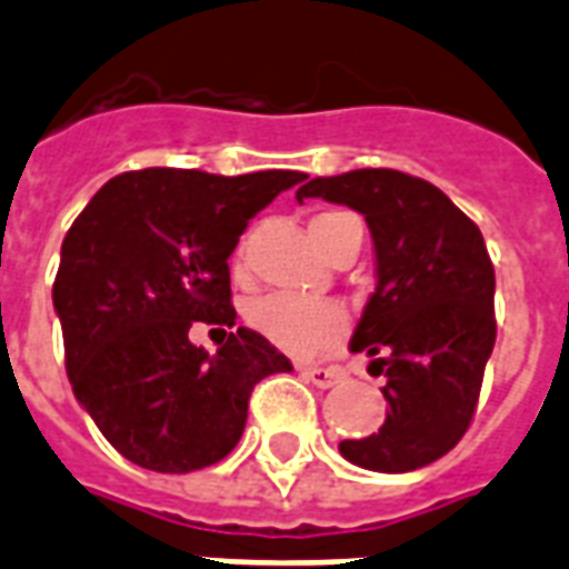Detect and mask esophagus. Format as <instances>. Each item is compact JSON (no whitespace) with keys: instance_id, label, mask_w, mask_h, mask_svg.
Here are the masks:
<instances>
[{"instance_id":"obj_1","label":"esophagus","mask_w":569,"mask_h":569,"mask_svg":"<svg viewBox=\"0 0 569 569\" xmlns=\"http://www.w3.org/2000/svg\"><path fill=\"white\" fill-rule=\"evenodd\" d=\"M307 381H313L316 388H333L337 381H342V370L337 367H298Z\"/></svg>"}]
</instances>
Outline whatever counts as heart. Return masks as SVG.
Instances as JSON below:
<instances>
[{
  "mask_svg": "<svg viewBox=\"0 0 569 569\" xmlns=\"http://www.w3.org/2000/svg\"><path fill=\"white\" fill-rule=\"evenodd\" d=\"M358 220L349 211H322L313 217V236H328L340 223ZM236 259H244V244L238 247ZM247 325L256 333H262L268 342H274L277 349L292 355H319L331 349L342 340V333L349 328L346 310L333 301H307V298H295V295H266L256 298L247 307Z\"/></svg>",
  "mask_w": 569,
  "mask_h": 569,
  "instance_id": "1",
  "label": "heart"
}]
</instances>
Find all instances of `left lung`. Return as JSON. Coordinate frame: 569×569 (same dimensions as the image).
Returning a JSON list of instances; mask_svg holds the SVG:
<instances>
[{"label":"left lung","mask_w":569,"mask_h":569,"mask_svg":"<svg viewBox=\"0 0 569 569\" xmlns=\"http://www.w3.org/2000/svg\"><path fill=\"white\" fill-rule=\"evenodd\" d=\"M361 211L376 247V292L352 333L390 411L379 432L340 441L370 471H415L445 457L475 418L496 346V268L483 236L436 184L397 169H352L298 188Z\"/></svg>","instance_id":"1"}]
</instances>
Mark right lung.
<instances>
[{"label":"right lung","mask_w":569,"mask_h":569,"mask_svg":"<svg viewBox=\"0 0 569 569\" xmlns=\"http://www.w3.org/2000/svg\"><path fill=\"white\" fill-rule=\"evenodd\" d=\"M303 179L295 169H137L107 181L68 229L53 283L64 370L133 466L184 475L220 462L244 432L256 381L292 370L250 328L217 355L188 331L236 325L227 259L247 220Z\"/></svg>","instance_id":"obj_1"}]
</instances>
